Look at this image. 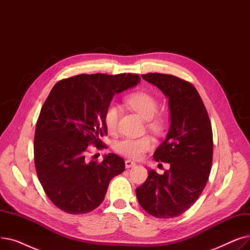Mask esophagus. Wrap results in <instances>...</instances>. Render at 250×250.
I'll list each match as a JSON object with an SVG mask.
<instances>
[{
  "label": "esophagus",
  "mask_w": 250,
  "mask_h": 250,
  "mask_svg": "<svg viewBox=\"0 0 250 250\" xmlns=\"http://www.w3.org/2000/svg\"><path fill=\"white\" fill-rule=\"evenodd\" d=\"M125 167L126 168H130V167H134L135 165H136V162H134V161H132V160H125Z\"/></svg>",
  "instance_id": "obj_1"
}]
</instances>
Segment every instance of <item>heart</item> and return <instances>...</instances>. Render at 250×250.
<instances>
[{"label":"heart","instance_id":"b5f03b06","mask_svg":"<svg viewBox=\"0 0 250 250\" xmlns=\"http://www.w3.org/2000/svg\"><path fill=\"white\" fill-rule=\"evenodd\" d=\"M125 103L135 110L139 115L147 120V126L155 134L163 132L165 122L159 114H155L158 110V101L156 97L148 91H137L129 94L125 98ZM120 107L114 102H110L105 108L103 121L107 132L113 134L120 120ZM154 147V141L149 136H143L140 138H123L116 141L113 149L118 154L124 155L132 159H140L146 152Z\"/></svg>","mask_w":250,"mask_h":250}]
</instances>
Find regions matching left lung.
<instances>
[{"mask_svg": "<svg viewBox=\"0 0 250 250\" xmlns=\"http://www.w3.org/2000/svg\"><path fill=\"white\" fill-rule=\"evenodd\" d=\"M158 87L169 101L171 125L165 141L153 155L157 162L170 168L149 176L136 189L141 207L156 218L178 217L202 194L211 172L213 132L205 104L194 86L166 74L142 75Z\"/></svg>", "mask_w": 250, "mask_h": 250, "instance_id": "8db88e82", "label": "left lung"}]
</instances>
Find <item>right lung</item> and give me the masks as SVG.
Segmentation results:
<instances>
[{
    "label": "right lung",
    "mask_w": 250,
    "mask_h": 250,
    "mask_svg": "<svg viewBox=\"0 0 250 250\" xmlns=\"http://www.w3.org/2000/svg\"><path fill=\"white\" fill-rule=\"evenodd\" d=\"M137 74H82L51 89L36 123L34 163L48 199L62 211L87 214L104 200L110 180L125 171L116 154L89 161L88 146L98 150L107 135L103 115L114 94L140 82Z\"/></svg>",
    "instance_id": "right-lung-1"
}]
</instances>
